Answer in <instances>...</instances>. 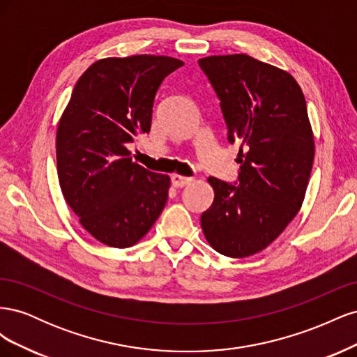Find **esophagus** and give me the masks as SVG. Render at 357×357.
Returning a JSON list of instances; mask_svg holds the SVG:
<instances>
[{
	"instance_id": "34e87169",
	"label": "esophagus",
	"mask_w": 357,
	"mask_h": 357,
	"mask_svg": "<svg viewBox=\"0 0 357 357\" xmlns=\"http://www.w3.org/2000/svg\"><path fill=\"white\" fill-rule=\"evenodd\" d=\"M193 178L192 177H185V176H180V174H172L171 176V183L174 188H183V186H188L189 183H192Z\"/></svg>"
}]
</instances>
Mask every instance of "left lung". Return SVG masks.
<instances>
[{"instance_id":"1","label":"left lung","mask_w":357,"mask_h":357,"mask_svg":"<svg viewBox=\"0 0 357 357\" xmlns=\"http://www.w3.org/2000/svg\"><path fill=\"white\" fill-rule=\"evenodd\" d=\"M228 128L241 143L238 183L208 177L211 207L201 215L215 252L247 257L264 250L294 220L314 160V137L305 96L291 75L238 53L198 61Z\"/></svg>"}]
</instances>
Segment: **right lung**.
Wrapping results in <instances>:
<instances>
[{
	"label": "right lung",
	"mask_w": 357,
	"mask_h": 357,
	"mask_svg": "<svg viewBox=\"0 0 357 357\" xmlns=\"http://www.w3.org/2000/svg\"><path fill=\"white\" fill-rule=\"evenodd\" d=\"M181 66L155 55L96 61L75 83L61 116L62 195L83 228L105 245L137 244L165 207L169 177L135 164L128 144L149 134L159 86Z\"/></svg>",
	"instance_id": "obj_1"
}]
</instances>
